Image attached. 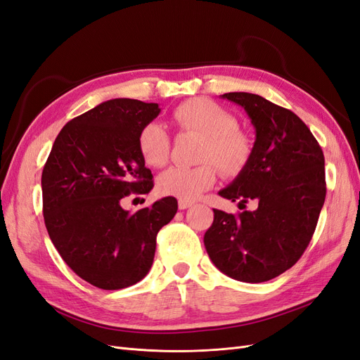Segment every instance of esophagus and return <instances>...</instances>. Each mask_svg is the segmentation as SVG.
Returning a JSON list of instances; mask_svg holds the SVG:
<instances>
[{
  "label": "esophagus",
  "mask_w": 360,
  "mask_h": 360,
  "mask_svg": "<svg viewBox=\"0 0 360 360\" xmlns=\"http://www.w3.org/2000/svg\"><path fill=\"white\" fill-rule=\"evenodd\" d=\"M189 207H192L191 201H184V200L179 201V209L180 210H186V209H189Z\"/></svg>",
  "instance_id": "1"
}]
</instances>
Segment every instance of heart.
<instances>
[{
	"label": "heart",
	"instance_id": "b5f03b06",
	"mask_svg": "<svg viewBox=\"0 0 360 360\" xmlns=\"http://www.w3.org/2000/svg\"><path fill=\"white\" fill-rule=\"evenodd\" d=\"M171 123L180 132L197 134L201 141L197 150V167H171L158 177V189L184 201L198 198L210 189L217 170L226 179H234L248 168L254 153L252 139L237 127V120L213 101L189 99L174 108ZM138 150L147 165L160 168L167 163L171 141L167 130L158 123H148L138 134Z\"/></svg>",
	"mask_w": 360,
	"mask_h": 360
}]
</instances>
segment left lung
Wrapping results in <instances>:
<instances>
[{
	"label": "left lung",
	"mask_w": 360,
	"mask_h": 360,
	"mask_svg": "<svg viewBox=\"0 0 360 360\" xmlns=\"http://www.w3.org/2000/svg\"><path fill=\"white\" fill-rule=\"evenodd\" d=\"M222 97L243 108L257 139L248 168L219 195L238 205L254 201L257 209L238 214L213 209L204 245L222 274L257 284L284 274L308 248L326 198L324 156L290 110L252 93Z\"/></svg>",
	"instance_id": "left-lung-1"
}]
</instances>
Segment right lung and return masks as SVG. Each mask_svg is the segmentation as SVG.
<instances>
[{"mask_svg": "<svg viewBox=\"0 0 360 360\" xmlns=\"http://www.w3.org/2000/svg\"><path fill=\"white\" fill-rule=\"evenodd\" d=\"M158 103L112 99L61 129L41 172L43 217L58 254L76 275L102 290L136 284L153 264L156 236L177 213L167 197L129 213L122 200L148 193L153 174L138 134Z\"/></svg>", "mask_w": 360, "mask_h": 360, "instance_id": "right-lung-1", "label": "right lung"}]
</instances>
